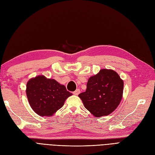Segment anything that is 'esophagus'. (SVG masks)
Masks as SVG:
<instances>
[{"mask_svg":"<svg viewBox=\"0 0 155 155\" xmlns=\"http://www.w3.org/2000/svg\"><path fill=\"white\" fill-rule=\"evenodd\" d=\"M80 92H81V91H80V89H77L73 93V94H74V95H78V94L80 93Z\"/></svg>","mask_w":155,"mask_h":155,"instance_id":"esophagus-1","label":"esophagus"}]
</instances>
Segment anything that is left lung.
<instances>
[{
  "label": "left lung",
  "instance_id": "obj_1",
  "mask_svg": "<svg viewBox=\"0 0 155 155\" xmlns=\"http://www.w3.org/2000/svg\"><path fill=\"white\" fill-rule=\"evenodd\" d=\"M124 82L112 69H101L89 78L85 92L78 94L87 110L95 117L115 110L122 98Z\"/></svg>",
  "mask_w": 155,
  "mask_h": 155
}]
</instances>
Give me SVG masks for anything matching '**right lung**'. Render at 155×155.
Returning <instances> with one entry per match:
<instances>
[{"label": "right lung", "mask_w": 155, "mask_h": 155, "mask_svg": "<svg viewBox=\"0 0 155 155\" xmlns=\"http://www.w3.org/2000/svg\"><path fill=\"white\" fill-rule=\"evenodd\" d=\"M26 94L35 112L40 116L51 117L73 94L55 80L38 75L28 82Z\"/></svg>", "instance_id": "add662e5"}]
</instances>
